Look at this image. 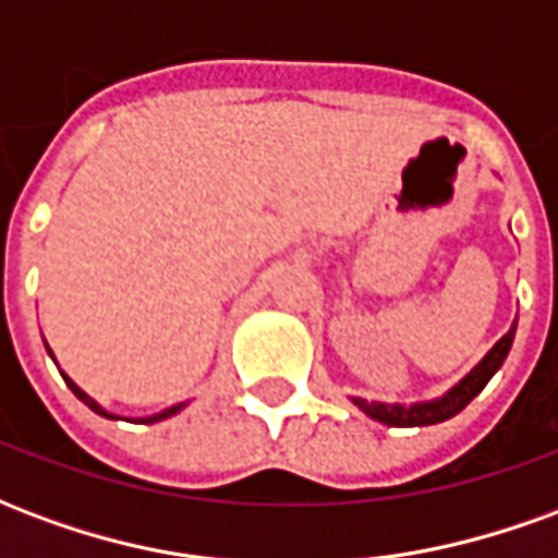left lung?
Returning a JSON list of instances; mask_svg holds the SVG:
<instances>
[{
    "mask_svg": "<svg viewBox=\"0 0 558 558\" xmlns=\"http://www.w3.org/2000/svg\"><path fill=\"white\" fill-rule=\"evenodd\" d=\"M514 331H517V319L508 328V335L496 340V347H493L484 359H481L472 371H469L454 388H448L442 398L436 400H424V403H410V407H403V403H379V400H364V398H352V403L364 412V415H371L379 424H388V427H427V424H439V421L454 418L457 412L466 410V403L472 398H478L481 388L487 386L493 379V374L502 367V362L508 359V350H511V343H514Z\"/></svg>",
    "mask_w": 558,
    "mask_h": 558,
    "instance_id": "left-lung-1",
    "label": "left lung"
}]
</instances>
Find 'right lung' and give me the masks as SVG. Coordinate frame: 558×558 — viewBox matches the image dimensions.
<instances>
[{"label":"right lung","mask_w":558,"mask_h":558,"mask_svg":"<svg viewBox=\"0 0 558 558\" xmlns=\"http://www.w3.org/2000/svg\"><path fill=\"white\" fill-rule=\"evenodd\" d=\"M44 347H47V343H44ZM47 352H50V347H47ZM50 359H53V352H50ZM53 362H56V359H53ZM62 376H65L68 388H71V391H74V395H77V398L83 400V403H86V407H89L92 412H98V415H104V418H119V415H113V412L104 410L98 400L89 398V395H86V391H83V388H80L77 383H74V379H68V374H62ZM184 407H187V403H175V407H170V410H160V412H155V415H146V418H140V424H155V421L170 418V415H175V412H182Z\"/></svg>","instance_id":"obj_1"}]
</instances>
